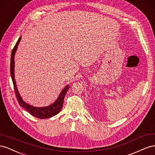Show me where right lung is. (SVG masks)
<instances>
[{
	"label": "right lung",
	"mask_w": 155,
	"mask_h": 155,
	"mask_svg": "<svg viewBox=\"0 0 155 155\" xmlns=\"http://www.w3.org/2000/svg\"><path fill=\"white\" fill-rule=\"evenodd\" d=\"M21 39V37H20L18 39V41H17L14 48H13L11 55V60H10V74L12 79L13 84H14V90L15 92V95L17 97V99L18 101L19 104L22 108H25L26 111L29 112L31 115H32L33 116L39 118V119H46V118H50L53 116H54L55 115L58 114L61 109L62 108L63 104H64V99L65 95L67 93L68 90L70 86L68 85L66 86L64 89L61 90L60 94L58 96L57 99L54 101L52 104H50L47 107H34L32 105L28 104L23 101L21 97V95L19 94L18 89L16 85V82L15 79V61H14V58L16 51L18 47V45L19 44V42Z\"/></svg>",
	"instance_id": "add662e5"
}]
</instances>
